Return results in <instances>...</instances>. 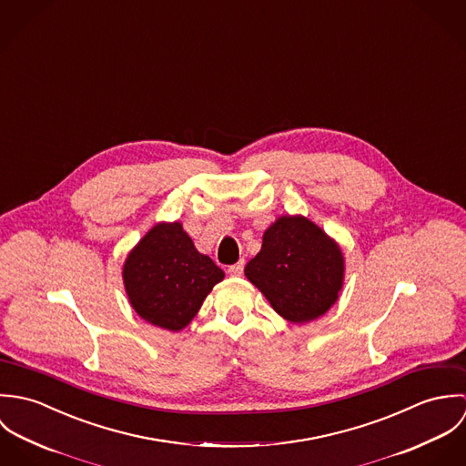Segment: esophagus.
Returning a JSON list of instances; mask_svg holds the SVG:
<instances>
[{"mask_svg":"<svg viewBox=\"0 0 466 466\" xmlns=\"http://www.w3.org/2000/svg\"><path fill=\"white\" fill-rule=\"evenodd\" d=\"M228 272H229L231 276H242V272H244V260L237 262L235 266L228 267Z\"/></svg>","mask_w":466,"mask_h":466,"instance_id":"esophagus-1","label":"esophagus"}]
</instances>
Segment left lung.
Returning a JSON list of instances; mask_svg holds the SVG:
<instances>
[{
  "instance_id": "8db88e82",
  "label": "left lung",
  "mask_w": 466,
  "mask_h": 466,
  "mask_svg": "<svg viewBox=\"0 0 466 466\" xmlns=\"http://www.w3.org/2000/svg\"><path fill=\"white\" fill-rule=\"evenodd\" d=\"M246 278L287 321L301 325L327 314L339 298L344 257L339 244L301 215H283L264 233Z\"/></svg>"
}]
</instances>
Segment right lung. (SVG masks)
Listing matches in <instances>:
<instances>
[{"label": "right lung", "instance_id": "1", "mask_svg": "<svg viewBox=\"0 0 466 466\" xmlns=\"http://www.w3.org/2000/svg\"><path fill=\"white\" fill-rule=\"evenodd\" d=\"M122 276L129 303L141 319L179 332L224 279V270L200 255L181 222H159L127 255Z\"/></svg>", "mask_w": 466, "mask_h": 466}]
</instances>
